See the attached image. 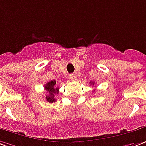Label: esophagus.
Masks as SVG:
<instances>
[{"instance_id":"obj_1","label":"esophagus","mask_w":146,"mask_h":146,"mask_svg":"<svg viewBox=\"0 0 146 146\" xmlns=\"http://www.w3.org/2000/svg\"><path fill=\"white\" fill-rule=\"evenodd\" d=\"M70 79L71 80H74L76 79V76H74L73 74H71V75H70Z\"/></svg>"}]
</instances>
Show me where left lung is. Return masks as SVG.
<instances>
[{
    "mask_svg": "<svg viewBox=\"0 0 146 146\" xmlns=\"http://www.w3.org/2000/svg\"><path fill=\"white\" fill-rule=\"evenodd\" d=\"M94 84V82H92V83H91V84Z\"/></svg>",
    "mask_w": 146,
    "mask_h": 146,
    "instance_id": "1",
    "label": "left lung"
}]
</instances>
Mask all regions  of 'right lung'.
I'll list each match as a JSON object with an SVG mask.
<instances>
[{
    "label": "right lung",
    "instance_id": "add662e5",
    "mask_svg": "<svg viewBox=\"0 0 146 146\" xmlns=\"http://www.w3.org/2000/svg\"><path fill=\"white\" fill-rule=\"evenodd\" d=\"M56 81L54 80H50L45 84V89L47 92V96H46V100L49 103H53L56 101L55 95L58 93V88H57Z\"/></svg>",
    "mask_w": 146,
    "mask_h": 146
}]
</instances>
